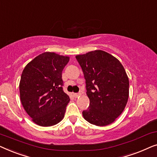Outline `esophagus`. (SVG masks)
Returning a JSON list of instances; mask_svg holds the SVG:
<instances>
[{"label": "esophagus", "mask_w": 157, "mask_h": 157, "mask_svg": "<svg viewBox=\"0 0 157 157\" xmlns=\"http://www.w3.org/2000/svg\"><path fill=\"white\" fill-rule=\"evenodd\" d=\"M81 95V93H74V96L75 98L78 97V96H80Z\"/></svg>", "instance_id": "1"}]
</instances>
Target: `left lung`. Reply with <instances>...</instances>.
<instances>
[{
	"label": "left lung",
	"mask_w": 157,
	"mask_h": 157,
	"mask_svg": "<svg viewBox=\"0 0 157 157\" xmlns=\"http://www.w3.org/2000/svg\"><path fill=\"white\" fill-rule=\"evenodd\" d=\"M86 80L90 104L83 117L90 124L104 126L113 123L123 112L128 98L129 82L117 59L96 50L76 56Z\"/></svg>",
	"instance_id": "8db88e82"
}]
</instances>
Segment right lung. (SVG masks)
Wrapping results in <instances>:
<instances>
[{
    "instance_id": "1",
    "label": "right lung",
    "mask_w": 157,
    "mask_h": 157,
    "mask_svg": "<svg viewBox=\"0 0 157 157\" xmlns=\"http://www.w3.org/2000/svg\"><path fill=\"white\" fill-rule=\"evenodd\" d=\"M68 61V56L45 52L23 71L19 84L21 101L38 125H56L64 117L70 98L63 90L62 71Z\"/></svg>"
}]
</instances>
